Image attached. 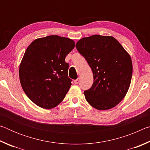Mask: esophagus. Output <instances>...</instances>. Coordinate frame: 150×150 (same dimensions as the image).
<instances>
[{
  "label": "esophagus",
  "instance_id": "1",
  "mask_svg": "<svg viewBox=\"0 0 150 150\" xmlns=\"http://www.w3.org/2000/svg\"><path fill=\"white\" fill-rule=\"evenodd\" d=\"M79 81H80V79L78 78L77 79H76V80L74 81V83H75V84H78V83H79Z\"/></svg>",
  "mask_w": 150,
  "mask_h": 150
}]
</instances>
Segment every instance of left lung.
I'll return each mask as SVG.
<instances>
[{
  "instance_id": "left-lung-1",
  "label": "left lung",
  "mask_w": 150,
  "mask_h": 150,
  "mask_svg": "<svg viewBox=\"0 0 150 150\" xmlns=\"http://www.w3.org/2000/svg\"><path fill=\"white\" fill-rule=\"evenodd\" d=\"M93 71L92 87L84 91L86 100L99 110L115 107L125 97L132 75L130 54L110 35H93L76 44Z\"/></svg>"
}]
</instances>
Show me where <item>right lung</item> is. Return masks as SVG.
Listing matches in <instances>:
<instances>
[{
	"mask_svg": "<svg viewBox=\"0 0 150 150\" xmlns=\"http://www.w3.org/2000/svg\"><path fill=\"white\" fill-rule=\"evenodd\" d=\"M75 47L73 40L57 35L34 40L19 67L20 84L37 106L51 109L62 102L71 85L67 55Z\"/></svg>",
	"mask_w": 150,
	"mask_h": 150,
	"instance_id": "right-lung-1",
	"label": "right lung"
}]
</instances>
